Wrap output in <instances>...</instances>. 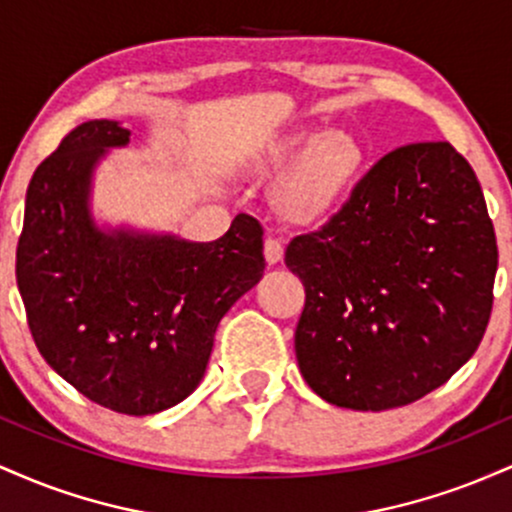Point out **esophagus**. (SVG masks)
I'll use <instances>...</instances> for the list:
<instances>
[{
	"label": "esophagus",
	"mask_w": 512,
	"mask_h": 512,
	"mask_svg": "<svg viewBox=\"0 0 512 512\" xmlns=\"http://www.w3.org/2000/svg\"><path fill=\"white\" fill-rule=\"evenodd\" d=\"M281 257H284V243H281V238L269 236L264 240V260L267 264H279Z\"/></svg>",
	"instance_id": "34e87169"
}]
</instances>
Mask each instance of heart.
Here are the masks:
<instances>
[{
  "instance_id": "heart-1",
  "label": "heart",
  "mask_w": 512,
  "mask_h": 512,
  "mask_svg": "<svg viewBox=\"0 0 512 512\" xmlns=\"http://www.w3.org/2000/svg\"><path fill=\"white\" fill-rule=\"evenodd\" d=\"M303 150L306 154L301 161L281 180L276 202L289 219L308 223L322 219L342 199L356 180L358 170L363 168L366 154L361 142L349 132L320 134L317 129L296 127L269 139L252 156V168L260 173H274L289 166Z\"/></svg>"
}]
</instances>
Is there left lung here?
<instances>
[{"instance_id": "left-lung-1", "label": "left lung", "mask_w": 512, "mask_h": 512, "mask_svg": "<svg viewBox=\"0 0 512 512\" xmlns=\"http://www.w3.org/2000/svg\"><path fill=\"white\" fill-rule=\"evenodd\" d=\"M286 267L305 286L301 373L356 411L416 402L472 358L493 305L498 248L484 192L448 142L399 146L356 182Z\"/></svg>"}]
</instances>
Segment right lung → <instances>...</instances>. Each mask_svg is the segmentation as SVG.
Masks as SVG:
<instances>
[{
  "label": "right lung",
  "mask_w": 512,
  "mask_h": 512,
  "mask_svg": "<svg viewBox=\"0 0 512 512\" xmlns=\"http://www.w3.org/2000/svg\"><path fill=\"white\" fill-rule=\"evenodd\" d=\"M129 129L79 125L35 168L16 248V284L35 346L91 402L146 416L199 385L214 334L264 272L262 226L238 214L211 243L91 219L93 168Z\"/></svg>",
  "instance_id": "right-lung-1"
}]
</instances>
